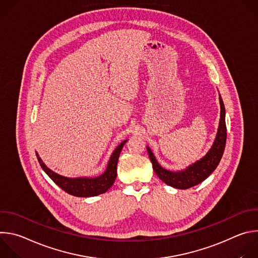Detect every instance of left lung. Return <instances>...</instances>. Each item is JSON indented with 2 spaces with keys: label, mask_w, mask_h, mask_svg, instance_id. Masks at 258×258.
<instances>
[{
  "label": "left lung",
  "mask_w": 258,
  "mask_h": 258,
  "mask_svg": "<svg viewBox=\"0 0 258 258\" xmlns=\"http://www.w3.org/2000/svg\"><path fill=\"white\" fill-rule=\"evenodd\" d=\"M220 105V118L216 133V137L209 151L201 159L192 163L182 170L171 171L163 168L156 160L153 152L149 147H147L153 169L157 176L165 182L166 185L175 189H189L192 188L204 179H206L217 167L220 159L223 157L225 146L227 141V127H226V110L222 97L219 95Z\"/></svg>",
  "instance_id": "obj_1"
}]
</instances>
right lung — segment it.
Returning <instances> with one entry per match:
<instances>
[{
	"label": "right lung",
	"mask_w": 258,
	"mask_h": 258,
	"mask_svg": "<svg viewBox=\"0 0 258 258\" xmlns=\"http://www.w3.org/2000/svg\"><path fill=\"white\" fill-rule=\"evenodd\" d=\"M127 140L121 142L116 149L113 151L112 155L110 156V159L108 161L106 170L95 177L91 176H81V177H67L63 176L61 174L56 173L52 169H50L41 159L38 152H35L36 157L43 168V170L49 175V177L59 186L62 190H64L66 193L77 196V197H94L98 196L100 194H103L107 192L116 178L117 175V162L118 157L121 152V149L123 145L126 143Z\"/></svg>",
	"instance_id": "right-lung-1"
}]
</instances>
